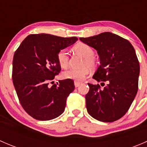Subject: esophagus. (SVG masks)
<instances>
[{"instance_id":"1","label":"esophagus","mask_w":147,"mask_h":147,"mask_svg":"<svg viewBox=\"0 0 147 147\" xmlns=\"http://www.w3.org/2000/svg\"><path fill=\"white\" fill-rule=\"evenodd\" d=\"M80 83L81 82H78V81H75V82H74V84H75V87H79V85H80Z\"/></svg>"}]
</instances>
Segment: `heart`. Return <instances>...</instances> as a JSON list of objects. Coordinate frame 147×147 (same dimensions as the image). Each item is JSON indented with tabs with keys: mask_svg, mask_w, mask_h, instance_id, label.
I'll use <instances>...</instances> for the list:
<instances>
[{
	"mask_svg": "<svg viewBox=\"0 0 147 147\" xmlns=\"http://www.w3.org/2000/svg\"><path fill=\"white\" fill-rule=\"evenodd\" d=\"M73 50L84 57L82 63V67L79 69L70 68L63 72V76L65 79L82 81L88 75L89 68L92 69L95 67L97 63V60L94 57V50L87 44L82 42L77 44L73 47ZM57 59L59 65L63 68H66L69 65V54L65 49H62L57 53Z\"/></svg>",
	"mask_w": 147,
	"mask_h": 147,
	"instance_id": "1",
	"label": "heart"
}]
</instances>
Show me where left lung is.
Segmentation results:
<instances>
[{
	"mask_svg": "<svg viewBox=\"0 0 147 147\" xmlns=\"http://www.w3.org/2000/svg\"><path fill=\"white\" fill-rule=\"evenodd\" d=\"M80 40L97 50L100 65L93 78L104 85L107 82L103 89L99 84L88 83L87 112L99 121H117L127 113L137 93L140 67L134 47L109 32Z\"/></svg>",
	"mask_w": 147,
	"mask_h": 147,
	"instance_id": "8db88e82",
	"label": "left lung"
}]
</instances>
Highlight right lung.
<instances>
[{"label":"right lung","mask_w":147,"mask_h":147,"mask_svg":"<svg viewBox=\"0 0 147 147\" xmlns=\"http://www.w3.org/2000/svg\"><path fill=\"white\" fill-rule=\"evenodd\" d=\"M76 37L62 38L50 34L26 37L15 52L12 79L20 105L34 119L47 121L60 116L75 89L70 79L48 85L61 70L57 59L60 50L72 45Z\"/></svg>","instance_id":"right-lung-1"}]
</instances>
